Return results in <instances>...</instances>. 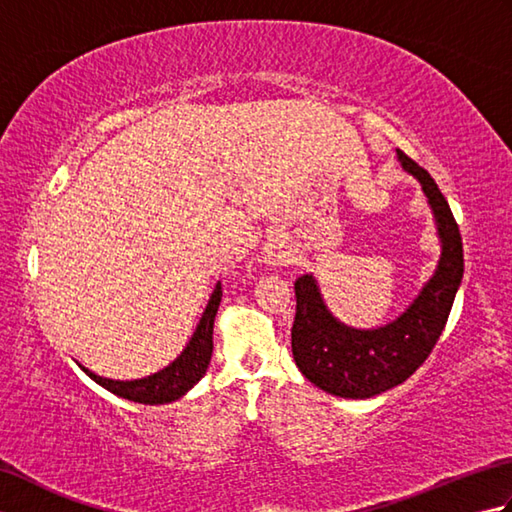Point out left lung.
I'll list each match as a JSON object with an SVG mask.
<instances>
[{
    "mask_svg": "<svg viewBox=\"0 0 512 512\" xmlns=\"http://www.w3.org/2000/svg\"><path fill=\"white\" fill-rule=\"evenodd\" d=\"M400 167L420 182L440 239L433 275L405 312L378 328H352L328 310L314 275L295 281L297 314L292 325V356L312 385L341 398H372L396 387L427 361L447 325L464 275L460 228L449 202L427 171L396 149Z\"/></svg>",
    "mask_w": 512,
    "mask_h": 512,
    "instance_id": "1",
    "label": "left lung"
}]
</instances>
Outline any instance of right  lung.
<instances>
[{
    "label": "right lung",
    "mask_w": 512,
    "mask_h": 512,
    "mask_svg": "<svg viewBox=\"0 0 512 512\" xmlns=\"http://www.w3.org/2000/svg\"><path fill=\"white\" fill-rule=\"evenodd\" d=\"M220 301L222 284L217 281L213 295L209 303H206L202 319L198 323V328L191 334L187 347L180 352L176 361H171L156 374L136 380H112L90 372V369L83 365L79 367L94 380V383H99L107 391H112V394L125 400L143 402V405H167V402L178 400L187 394L193 385H198V380L206 374V369H209L213 356V323L217 308H220Z\"/></svg>",
    "instance_id": "obj_1"
}]
</instances>
